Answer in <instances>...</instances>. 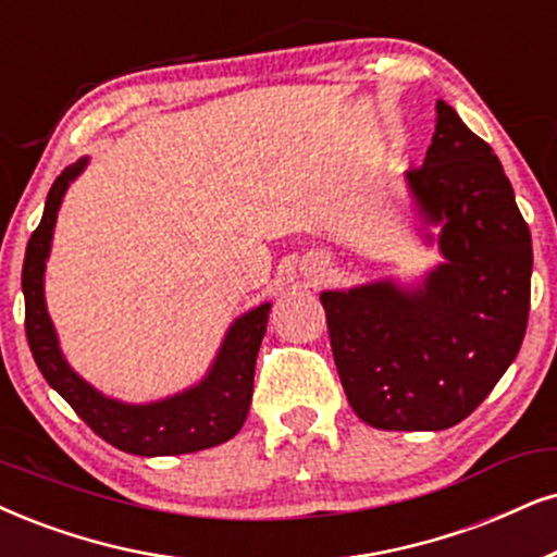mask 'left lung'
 I'll list each match as a JSON object with an SVG mask.
<instances>
[{
    "label": "left lung",
    "instance_id": "left-lung-1",
    "mask_svg": "<svg viewBox=\"0 0 557 557\" xmlns=\"http://www.w3.org/2000/svg\"><path fill=\"white\" fill-rule=\"evenodd\" d=\"M445 264L424 285L321 293L349 406L388 432L460 424L494 391L530 319L532 236L498 157L447 102L424 164L406 172Z\"/></svg>",
    "mask_w": 557,
    "mask_h": 557
}]
</instances>
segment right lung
Segmentation results:
<instances>
[{
    "instance_id": "add662e5",
    "label": "right lung",
    "mask_w": 557,
    "mask_h": 557,
    "mask_svg": "<svg viewBox=\"0 0 557 557\" xmlns=\"http://www.w3.org/2000/svg\"><path fill=\"white\" fill-rule=\"evenodd\" d=\"M87 166V157L66 166L48 193L44 218L33 231L25 249L23 295H25V334L33 360L44 372L48 385L79 413L91 432L100 434L112 447L131 455H187L223 445L244 426L255 393L257 351L270 319V302L244 313L228 329L213 368L185 393L157 400V404L131 406L102 396L76 375L63 360L53 323L46 311L44 272L51 251L55 215L63 193Z\"/></svg>"
}]
</instances>
